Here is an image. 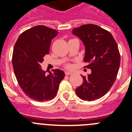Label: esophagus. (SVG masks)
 I'll list each match as a JSON object with an SVG mask.
<instances>
[{"label":"esophagus","instance_id":"1","mask_svg":"<svg viewBox=\"0 0 132 132\" xmlns=\"http://www.w3.org/2000/svg\"><path fill=\"white\" fill-rule=\"evenodd\" d=\"M65 75H71L72 74L71 72L67 71H66L65 72Z\"/></svg>","mask_w":132,"mask_h":132}]
</instances>
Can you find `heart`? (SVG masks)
I'll return each mask as SVG.
<instances>
[{"label":"heart","mask_w":132,"mask_h":132,"mask_svg":"<svg viewBox=\"0 0 132 132\" xmlns=\"http://www.w3.org/2000/svg\"><path fill=\"white\" fill-rule=\"evenodd\" d=\"M66 67H67V68L71 69V68H72V65H71V64H67V65H66Z\"/></svg>","instance_id":"1"}]
</instances>
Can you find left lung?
I'll return each instance as SVG.
<instances>
[{
  "label": "left lung",
  "mask_w": 132,
  "mask_h": 132,
  "mask_svg": "<svg viewBox=\"0 0 132 132\" xmlns=\"http://www.w3.org/2000/svg\"><path fill=\"white\" fill-rule=\"evenodd\" d=\"M72 33L85 47L84 61L91 73L82 76L83 82L75 90L83 101H95L105 95L116 79L120 64L118 45L109 31L94 24H85Z\"/></svg>",
  "instance_id": "8db88e82"
}]
</instances>
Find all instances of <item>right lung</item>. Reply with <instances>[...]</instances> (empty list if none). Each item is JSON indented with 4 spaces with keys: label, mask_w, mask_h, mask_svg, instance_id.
I'll return each mask as SVG.
<instances>
[{
    "label": "right lung",
    "mask_w": 132,
    "mask_h": 132,
    "mask_svg": "<svg viewBox=\"0 0 132 132\" xmlns=\"http://www.w3.org/2000/svg\"><path fill=\"white\" fill-rule=\"evenodd\" d=\"M57 34L48 27L36 26L21 34L14 47L12 65L17 81L27 96L38 102L53 99L65 77L58 69L46 75L40 65Z\"/></svg>",
    "instance_id": "right-lung-1"
}]
</instances>
